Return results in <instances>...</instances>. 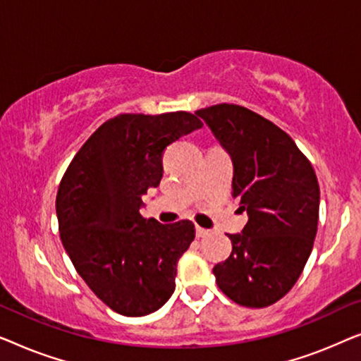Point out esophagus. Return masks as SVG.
I'll list each match as a JSON object with an SVG mask.
<instances>
[{
	"label": "esophagus",
	"instance_id": "esophagus-1",
	"mask_svg": "<svg viewBox=\"0 0 361 361\" xmlns=\"http://www.w3.org/2000/svg\"><path fill=\"white\" fill-rule=\"evenodd\" d=\"M195 235H197V236H199V238H202V236L209 235V230L202 228V226H195Z\"/></svg>",
	"mask_w": 361,
	"mask_h": 361
}]
</instances>
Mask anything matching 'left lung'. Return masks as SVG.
Segmentation results:
<instances>
[{"label": "left lung", "instance_id": "8db88e82", "mask_svg": "<svg viewBox=\"0 0 361 361\" xmlns=\"http://www.w3.org/2000/svg\"><path fill=\"white\" fill-rule=\"evenodd\" d=\"M233 161V197L248 212L216 284L245 307H268L299 279L317 233L320 189L314 167L288 133L240 105L197 111Z\"/></svg>", "mask_w": 361, "mask_h": 361}]
</instances>
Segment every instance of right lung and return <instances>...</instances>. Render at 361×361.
Returning a JSON list of instances; mask_svg holds the SVG:
<instances>
[{
  "instance_id": "add662e5",
  "label": "right lung",
  "mask_w": 361,
  "mask_h": 361,
  "mask_svg": "<svg viewBox=\"0 0 361 361\" xmlns=\"http://www.w3.org/2000/svg\"><path fill=\"white\" fill-rule=\"evenodd\" d=\"M199 128L187 111L118 115L88 137L59 185V231L68 258L97 298L126 317L169 300L177 261L195 238L190 220L142 219L141 197L159 185L166 147Z\"/></svg>"
}]
</instances>
